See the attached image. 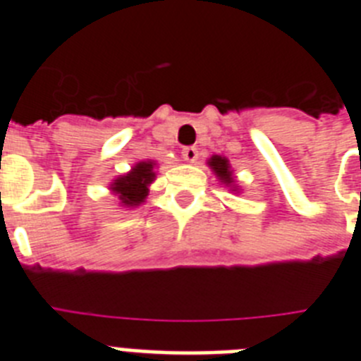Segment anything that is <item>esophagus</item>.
Segmentation results:
<instances>
[{"instance_id": "34e87169", "label": "esophagus", "mask_w": 361, "mask_h": 361, "mask_svg": "<svg viewBox=\"0 0 361 361\" xmlns=\"http://www.w3.org/2000/svg\"><path fill=\"white\" fill-rule=\"evenodd\" d=\"M181 158L187 163H194L198 159V149H196V147H185V149L181 150Z\"/></svg>"}]
</instances>
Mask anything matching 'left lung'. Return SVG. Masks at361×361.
I'll use <instances>...</instances> for the list:
<instances>
[{"instance_id":"8db88e82","label":"left lung","mask_w":361,"mask_h":361,"mask_svg":"<svg viewBox=\"0 0 361 361\" xmlns=\"http://www.w3.org/2000/svg\"><path fill=\"white\" fill-rule=\"evenodd\" d=\"M207 165L214 172V176L218 178L219 183L228 187V190H233V192H240V185H238L236 176H234L233 169H231V163L225 156L212 154L211 158L207 159Z\"/></svg>"}]
</instances>
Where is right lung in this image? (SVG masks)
<instances>
[{"label": "right lung", "mask_w": 361, "mask_h": 361, "mask_svg": "<svg viewBox=\"0 0 361 361\" xmlns=\"http://www.w3.org/2000/svg\"><path fill=\"white\" fill-rule=\"evenodd\" d=\"M156 165L154 159H143L133 165L127 174L114 178L111 181V192L118 198V205L125 209H136L142 205L149 196L150 183L156 180Z\"/></svg>", "instance_id": "add662e5"}]
</instances>
